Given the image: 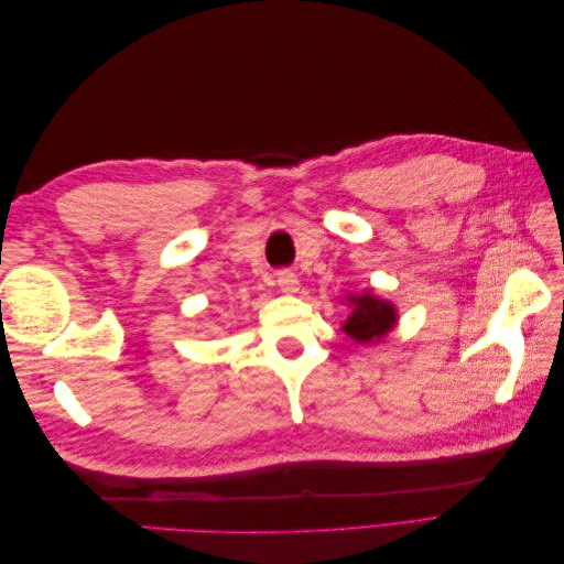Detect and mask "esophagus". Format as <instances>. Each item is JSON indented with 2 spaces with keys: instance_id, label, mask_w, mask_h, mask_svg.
<instances>
[{
  "instance_id": "1",
  "label": "esophagus",
  "mask_w": 564,
  "mask_h": 564,
  "mask_svg": "<svg viewBox=\"0 0 564 564\" xmlns=\"http://www.w3.org/2000/svg\"><path fill=\"white\" fill-rule=\"evenodd\" d=\"M278 286L282 289L284 294H299V289H301L299 275H294L292 270H280L278 272Z\"/></svg>"
}]
</instances>
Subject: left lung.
<instances>
[{"instance_id": "1", "label": "left lung", "mask_w": 564, "mask_h": 564, "mask_svg": "<svg viewBox=\"0 0 564 564\" xmlns=\"http://www.w3.org/2000/svg\"><path fill=\"white\" fill-rule=\"evenodd\" d=\"M346 303L350 305L348 317L340 322V332L355 344L373 346L383 340L398 324V308L395 303H390L373 292L365 294H348Z\"/></svg>"}]
</instances>
